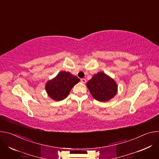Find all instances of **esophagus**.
Segmentation results:
<instances>
[{
	"mask_svg": "<svg viewBox=\"0 0 159 159\" xmlns=\"http://www.w3.org/2000/svg\"><path fill=\"white\" fill-rule=\"evenodd\" d=\"M80 81L82 82V83H85L86 82V79H80Z\"/></svg>",
	"mask_w": 159,
	"mask_h": 159,
	"instance_id": "obj_1",
	"label": "esophagus"
}]
</instances>
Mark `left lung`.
<instances>
[{
  "label": "left lung",
  "mask_w": 159,
  "mask_h": 159,
  "mask_svg": "<svg viewBox=\"0 0 159 159\" xmlns=\"http://www.w3.org/2000/svg\"><path fill=\"white\" fill-rule=\"evenodd\" d=\"M87 86L94 99L101 102L109 101L117 93L115 80L103 72L95 74L87 82Z\"/></svg>",
  "instance_id": "8db88e82"
}]
</instances>
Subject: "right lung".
<instances>
[{"label":"right lung","mask_w":159,"mask_h":159,"mask_svg":"<svg viewBox=\"0 0 159 159\" xmlns=\"http://www.w3.org/2000/svg\"><path fill=\"white\" fill-rule=\"evenodd\" d=\"M79 81L77 77L72 75L70 72L62 71L47 83L46 90L52 99L61 101L67 97L72 87Z\"/></svg>","instance_id":"1"}]
</instances>
